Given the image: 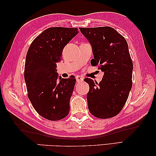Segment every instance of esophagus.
Returning <instances> with one entry per match:
<instances>
[{
	"label": "esophagus",
	"mask_w": 156,
	"mask_h": 156,
	"mask_svg": "<svg viewBox=\"0 0 156 156\" xmlns=\"http://www.w3.org/2000/svg\"><path fill=\"white\" fill-rule=\"evenodd\" d=\"M76 80L77 82H81V81H83V78L81 77L80 76H76Z\"/></svg>",
	"instance_id": "obj_1"
}]
</instances>
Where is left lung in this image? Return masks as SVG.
<instances>
[{
    "label": "left lung",
    "mask_w": 156,
    "mask_h": 156,
    "mask_svg": "<svg viewBox=\"0 0 156 156\" xmlns=\"http://www.w3.org/2000/svg\"><path fill=\"white\" fill-rule=\"evenodd\" d=\"M91 45L93 66L104 73L98 83L84 80L89 85L87 101L89 111L96 117L111 118L123 108L132 88L133 65L129 46L123 36L111 27H80Z\"/></svg>",
    "instance_id": "1"
}]
</instances>
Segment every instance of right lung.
Instances as JSON below:
<instances>
[{
	"label": "right lung",
	"mask_w": 156,
	"mask_h": 156,
	"mask_svg": "<svg viewBox=\"0 0 156 156\" xmlns=\"http://www.w3.org/2000/svg\"><path fill=\"white\" fill-rule=\"evenodd\" d=\"M77 28H48L33 41L25 58L24 78L28 98L41 116L51 121L64 118L76 82L74 76L63 79L57 63L67 43L78 34Z\"/></svg>",
	"instance_id": "add662e5"
}]
</instances>
